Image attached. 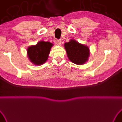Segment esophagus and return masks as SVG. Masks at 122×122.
Segmentation results:
<instances>
[{"label":"esophagus","instance_id":"obj_1","mask_svg":"<svg viewBox=\"0 0 122 122\" xmlns=\"http://www.w3.org/2000/svg\"><path fill=\"white\" fill-rule=\"evenodd\" d=\"M56 43L58 44V45H60L61 43V40L60 39L57 40L56 41Z\"/></svg>","mask_w":122,"mask_h":122}]
</instances>
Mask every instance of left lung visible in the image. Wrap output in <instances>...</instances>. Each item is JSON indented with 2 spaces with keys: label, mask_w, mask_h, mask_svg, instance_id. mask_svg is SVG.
<instances>
[{
  "label": "left lung",
  "mask_w": 122,
  "mask_h": 122,
  "mask_svg": "<svg viewBox=\"0 0 122 122\" xmlns=\"http://www.w3.org/2000/svg\"><path fill=\"white\" fill-rule=\"evenodd\" d=\"M65 47L68 59L75 64H84L87 60L90 51L87 46L71 40L65 44Z\"/></svg>",
  "instance_id": "8db88e82"
}]
</instances>
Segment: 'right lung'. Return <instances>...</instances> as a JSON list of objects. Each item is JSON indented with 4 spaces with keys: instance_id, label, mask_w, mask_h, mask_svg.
<instances>
[{
    "instance_id": "1",
    "label": "right lung",
    "mask_w": 122,
    "mask_h": 122,
    "mask_svg": "<svg viewBox=\"0 0 122 122\" xmlns=\"http://www.w3.org/2000/svg\"><path fill=\"white\" fill-rule=\"evenodd\" d=\"M52 46L53 44L49 42L41 41L29 47L27 50L29 59L36 65L43 64L47 60Z\"/></svg>"
}]
</instances>
